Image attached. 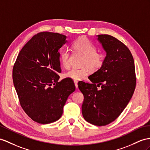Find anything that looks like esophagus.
Here are the masks:
<instances>
[{
	"mask_svg": "<svg viewBox=\"0 0 150 150\" xmlns=\"http://www.w3.org/2000/svg\"><path fill=\"white\" fill-rule=\"evenodd\" d=\"M74 83H75V86L76 87V88L78 87V81L77 80H74Z\"/></svg>",
	"mask_w": 150,
	"mask_h": 150,
	"instance_id": "34e87169",
	"label": "esophagus"
}]
</instances>
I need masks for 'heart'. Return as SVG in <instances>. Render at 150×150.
Segmentation results:
<instances>
[{
    "label": "heart",
    "mask_w": 150,
    "mask_h": 150,
    "mask_svg": "<svg viewBox=\"0 0 150 150\" xmlns=\"http://www.w3.org/2000/svg\"><path fill=\"white\" fill-rule=\"evenodd\" d=\"M73 47L76 52L81 53L84 56L83 66H87L92 71H96L100 68L104 63L105 56L101 53L97 52V47L93 42L86 37H80L74 42ZM70 52L64 50L60 52L59 59L62 67L64 68L70 67ZM89 74L87 67L81 68H71L65 73L64 76L73 80H81Z\"/></svg>",
    "instance_id": "b5f03b06"
}]
</instances>
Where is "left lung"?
<instances>
[{
  "label": "left lung",
  "mask_w": 150,
  "mask_h": 150,
  "mask_svg": "<svg viewBox=\"0 0 150 150\" xmlns=\"http://www.w3.org/2000/svg\"><path fill=\"white\" fill-rule=\"evenodd\" d=\"M98 40L106 52L104 63L88 77L91 83L80 81L78 86L84 96V119L103 126L113 122L125 108L135 90L136 78L132 55L124 44L109 35H98Z\"/></svg>",
  "instance_id": "obj_1"
}]
</instances>
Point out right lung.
Wrapping results in <instances>:
<instances>
[{"label":"right lung","mask_w":150,"mask_h":150,"mask_svg":"<svg viewBox=\"0 0 150 150\" xmlns=\"http://www.w3.org/2000/svg\"><path fill=\"white\" fill-rule=\"evenodd\" d=\"M66 38L57 33H38L21 49L14 64L13 83L21 106L39 124L59 120L68 96L75 90L71 79L58 82L59 50Z\"/></svg>","instance_id":"1"}]
</instances>
